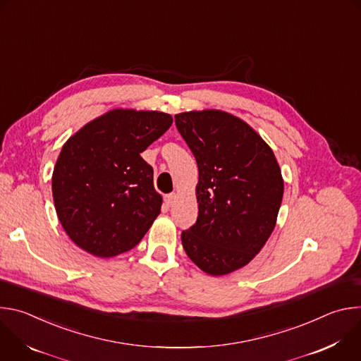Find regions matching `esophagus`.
<instances>
[{
  "instance_id": "esophagus-1",
  "label": "esophagus",
  "mask_w": 361,
  "mask_h": 361,
  "mask_svg": "<svg viewBox=\"0 0 361 361\" xmlns=\"http://www.w3.org/2000/svg\"><path fill=\"white\" fill-rule=\"evenodd\" d=\"M176 192H170V194H167L166 195V198H164V201L167 202V205H173L174 204V201H176Z\"/></svg>"
}]
</instances>
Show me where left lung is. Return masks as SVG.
<instances>
[{"label": "left lung", "instance_id": "8db88e82", "mask_svg": "<svg viewBox=\"0 0 361 361\" xmlns=\"http://www.w3.org/2000/svg\"><path fill=\"white\" fill-rule=\"evenodd\" d=\"M198 167V217L181 233L187 255L212 276L248 264L271 235L283 177L271 148L243 120L217 110L176 116Z\"/></svg>", "mask_w": 361, "mask_h": 361}]
</instances>
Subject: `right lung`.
<instances>
[{
    "instance_id": "add662e5",
    "label": "right lung",
    "mask_w": 361,
    "mask_h": 361,
    "mask_svg": "<svg viewBox=\"0 0 361 361\" xmlns=\"http://www.w3.org/2000/svg\"><path fill=\"white\" fill-rule=\"evenodd\" d=\"M171 124V116L160 111L113 110L64 144L53 197L61 226L80 248L107 259L141 241L163 198L140 154Z\"/></svg>"
}]
</instances>
